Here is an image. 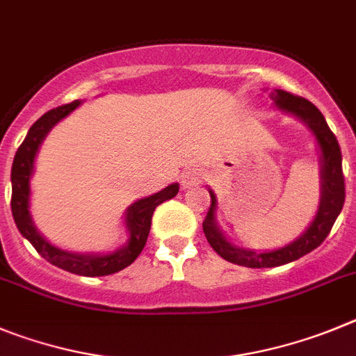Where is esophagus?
Returning <instances> with one entry per match:
<instances>
[{"label":"esophagus","instance_id":"1","mask_svg":"<svg viewBox=\"0 0 356 356\" xmlns=\"http://www.w3.org/2000/svg\"><path fill=\"white\" fill-rule=\"evenodd\" d=\"M204 181V172L200 168H188V170L182 174L181 179V184H182V190H190L193 186L200 184Z\"/></svg>","mask_w":356,"mask_h":356}]
</instances>
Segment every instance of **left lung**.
Segmentation results:
<instances>
[{
	"label": "left lung",
	"instance_id": "8db88e82",
	"mask_svg": "<svg viewBox=\"0 0 356 356\" xmlns=\"http://www.w3.org/2000/svg\"><path fill=\"white\" fill-rule=\"evenodd\" d=\"M270 97L273 101V106L278 111L291 115V117L298 118L300 122L305 124L307 129L312 133L314 140L318 143L319 166H321V170H319L321 197H319L316 216L312 218L309 227L294 241L275 250H252L232 245L225 238L222 229L218 227V198L209 188L211 207L207 211L206 220L202 223L204 234H206L207 241L220 257L232 262V264L245 266V268H277V266L287 264V262H293L296 259L303 257V255L310 254L312 250H316L325 241L326 236L330 234L335 220L341 214L346 197L341 147H339L335 134L330 131L321 111L314 106L310 101L289 94V92L275 90L271 92Z\"/></svg>",
	"mask_w": 356,
	"mask_h": 356
}]
</instances>
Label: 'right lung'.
Here are the masks:
<instances>
[{"label":"right lung","instance_id":"right-lung-1","mask_svg":"<svg viewBox=\"0 0 356 356\" xmlns=\"http://www.w3.org/2000/svg\"><path fill=\"white\" fill-rule=\"evenodd\" d=\"M79 104H81V101L78 99V101L65 104V106L47 111L30 127L26 138L17 149L14 163H12V214H14V222L19 232L22 234V238H26L47 262L69 271V273L81 275V277H104V275L117 273V271L127 268L129 264H133L134 259L142 254L147 238H149L154 209L159 204L177 195L179 184L174 182V184L166 186L165 190L149 195L145 198H140L127 207L126 213H124V223H126L129 238L115 252L79 254V252H69V250H62L58 246L51 245L42 234L38 232L30 213L31 177H33L35 172V159H37L38 149L46 140L47 133L67 115L72 113Z\"/></svg>","mask_w":356,"mask_h":356}]
</instances>
